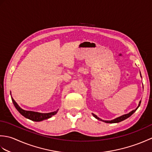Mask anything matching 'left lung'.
I'll list each match as a JSON object with an SVG mask.
<instances>
[{"label": "left lung", "mask_w": 152, "mask_h": 152, "mask_svg": "<svg viewBox=\"0 0 152 152\" xmlns=\"http://www.w3.org/2000/svg\"><path fill=\"white\" fill-rule=\"evenodd\" d=\"M140 103H141V101H140V102H139V104H138V107H137L136 109H135V110H134L130 112L129 113V114H124V115H123L120 116V117H118V118H115V119H112V120H110V121H104V120H102V119H101V118H98L97 116H96V115H95V114H93V115L94 116V117H95L96 119H99V120L102 121H104V122H105V123H108V124H114V123H119V122H120V121H124V120H125V119H127V118H129L130 116H131L132 114H133V113H134L135 111L137 110L138 109V108L139 107L140 105Z\"/></svg>", "instance_id": "8db88e82"}]
</instances>
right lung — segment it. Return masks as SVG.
I'll list each match as a JSON object with an SVG mask.
<instances>
[{
    "label": "right lung",
    "instance_id": "1",
    "mask_svg": "<svg viewBox=\"0 0 152 152\" xmlns=\"http://www.w3.org/2000/svg\"><path fill=\"white\" fill-rule=\"evenodd\" d=\"M12 101L13 102V104L15 106V108L18 110V111L20 113V114L23 115L25 118L27 119H29L32 121H40L44 120V119H47L48 118H50L52 117V115H54L55 114H57L58 110L57 111H55L53 112L50 113H40V112H36L33 111H27L23 110L19 107V105L16 103V102L14 101V99L12 97Z\"/></svg>",
    "mask_w": 152,
    "mask_h": 152
}]
</instances>
